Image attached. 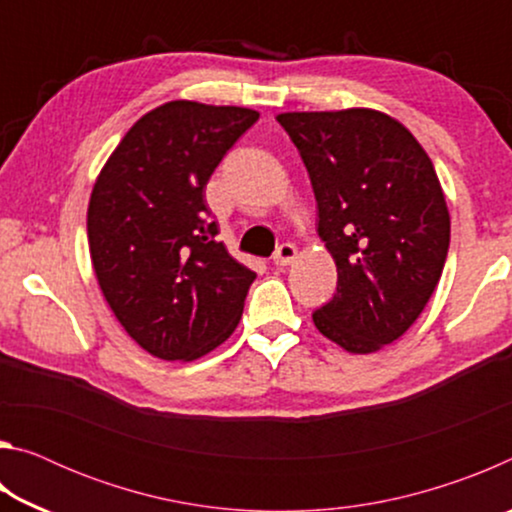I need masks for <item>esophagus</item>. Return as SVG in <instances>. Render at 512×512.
<instances>
[{"mask_svg": "<svg viewBox=\"0 0 512 512\" xmlns=\"http://www.w3.org/2000/svg\"><path fill=\"white\" fill-rule=\"evenodd\" d=\"M296 255H298L296 246H293V244H280V246L275 248V253H273V264L275 266H289L293 259H296Z\"/></svg>", "mask_w": 512, "mask_h": 512, "instance_id": "1", "label": "esophagus"}]
</instances>
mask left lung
I'll return each instance as SVG.
<instances>
[{"label":"left lung","instance_id":"left-lung-1","mask_svg":"<svg viewBox=\"0 0 512 512\" xmlns=\"http://www.w3.org/2000/svg\"><path fill=\"white\" fill-rule=\"evenodd\" d=\"M277 121L305 162L318 235L339 271L314 325L348 352L384 348L415 323L443 275L449 212L436 169L384 112H284Z\"/></svg>","mask_w":512,"mask_h":512}]
</instances>
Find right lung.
I'll list each match as a JSON object with an SVG mask.
<instances>
[{
  "label": "right lung",
  "instance_id": "1",
  "mask_svg": "<svg viewBox=\"0 0 512 512\" xmlns=\"http://www.w3.org/2000/svg\"><path fill=\"white\" fill-rule=\"evenodd\" d=\"M257 119L248 108L169 101L124 135L94 183V273L119 323L153 357L198 359L239 325L255 273L216 241L203 189Z\"/></svg>",
  "mask_w": 512,
  "mask_h": 512
}]
</instances>
